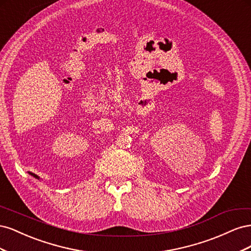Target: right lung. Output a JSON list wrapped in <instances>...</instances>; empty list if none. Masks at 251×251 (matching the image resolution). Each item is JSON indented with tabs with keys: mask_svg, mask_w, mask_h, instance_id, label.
Returning a JSON list of instances; mask_svg holds the SVG:
<instances>
[{
	"mask_svg": "<svg viewBox=\"0 0 251 251\" xmlns=\"http://www.w3.org/2000/svg\"><path fill=\"white\" fill-rule=\"evenodd\" d=\"M31 175H32V176H34L35 178H39V177H37V176H35V175H33V174H31Z\"/></svg>",
	"mask_w": 251,
	"mask_h": 251,
	"instance_id": "right-lung-1",
	"label": "right lung"
}]
</instances>
